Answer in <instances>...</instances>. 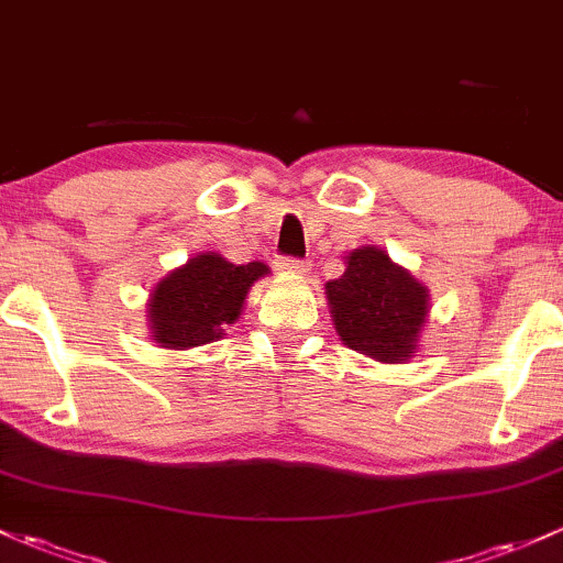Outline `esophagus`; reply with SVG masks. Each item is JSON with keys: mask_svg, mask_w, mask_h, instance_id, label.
Returning a JSON list of instances; mask_svg holds the SVG:
<instances>
[{"mask_svg": "<svg viewBox=\"0 0 563 563\" xmlns=\"http://www.w3.org/2000/svg\"><path fill=\"white\" fill-rule=\"evenodd\" d=\"M276 268H279L282 274H308V263H306V260H295V257L276 260Z\"/></svg>", "mask_w": 563, "mask_h": 563, "instance_id": "1", "label": "esophagus"}]
</instances>
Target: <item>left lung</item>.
<instances>
[{
	"instance_id": "obj_1",
	"label": "left lung",
	"mask_w": 563,
	"mask_h": 563,
	"mask_svg": "<svg viewBox=\"0 0 563 563\" xmlns=\"http://www.w3.org/2000/svg\"><path fill=\"white\" fill-rule=\"evenodd\" d=\"M330 317L341 341L386 365H405L419 352L429 319V289L380 246L346 255L341 279L324 284Z\"/></svg>"
}]
</instances>
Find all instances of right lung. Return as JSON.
Here are the masks:
<instances>
[{
    "label": "right lung",
    "mask_w": 563,
    "mask_h": 563,
    "mask_svg": "<svg viewBox=\"0 0 563 563\" xmlns=\"http://www.w3.org/2000/svg\"><path fill=\"white\" fill-rule=\"evenodd\" d=\"M265 263L235 265L217 252H198L155 284L147 300L150 338L172 352L220 341L241 319L252 284L268 276Z\"/></svg>",
    "instance_id": "obj_1"
}]
</instances>
